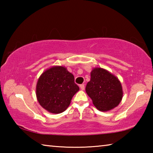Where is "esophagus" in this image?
<instances>
[{
  "label": "esophagus",
  "mask_w": 153,
  "mask_h": 153,
  "mask_svg": "<svg viewBox=\"0 0 153 153\" xmlns=\"http://www.w3.org/2000/svg\"><path fill=\"white\" fill-rule=\"evenodd\" d=\"M79 87H80V88H81V90H84V88H85V86H84V84H80L79 85Z\"/></svg>",
  "instance_id": "34e87169"
}]
</instances>
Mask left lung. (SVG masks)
Wrapping results in <instances>:
<instances>
[{
    "instance_id": "obj_1",
    "label": "left lung",
    "mask_w": 153,
    "mask_h": 153,
    "mask_svg": "<svg viewBox=\"0 0 153 153\" xmlns=\"http://www.w3.org/2000/svg\"><path fill=\"white\" fill-rule=\"evenodd\" d=\"M86 91L95 107L102 111L117 107L123 97L122 87L119 79L102 68H95L92 71Z\"/></svg>"
}]
</instances>
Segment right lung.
I'll return each instance as SVG.
<instances>
[{"mask_svg": "<svg viewBox=\"0 0 153 153\" xmlns=\"http://www.w3.org/2000/svg\"><path fill=\"white\" fill-rule=\"evenodd\" d=\"M79 90L73 74L64 67L56 66L41 75L36 85V97L42 107L52 113L67 109L72 97Z\"/></svg>", "mask_w": 153, "mask_h": 153, "instance_id": "1", "label": "right lung"}]
</instances>
